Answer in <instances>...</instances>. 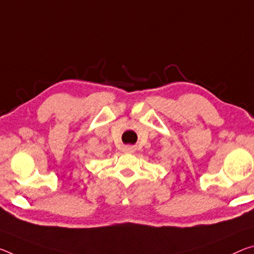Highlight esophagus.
Listing matches in <instances>:
<instances>
[{
  "label": "esophagus",
  "instance_id": "34e87169",
  "mask_svg": "<svg viewBox=\"0 0 254 254\" xmlns=\"http://www.w3.org/2000/svg\"><path fill=\"white\" fill-rule=\"evenodd\" d=\"M124 151H126V152H132V151H133V148L130 147V146L126 147V148H124Z\"/></svg>",
  "mask_w": 254,
  "mask_h": 254
}]
</instances>
